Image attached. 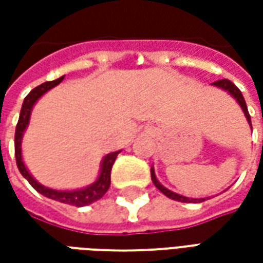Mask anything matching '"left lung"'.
<instances>
[{"instance_id": "obj_1", "label": "left lung", "mask_w": 263, "mask_h": 263, "mask_svg": "<svg viewBox=\"0 0 263 263\" xmlns=\"http://www.w3.org/2000/svg\"><path fill=\"white\" fill-rule=\"evenodd\" d=\"M214 86L217 87H221V88H224V90H227V91L231 94L232 97L237 100L238 103H239V105H241V108L243 109V112H245V117H247V120L249 121V124H251V115H249L248 112V108H247V103H245V100H243V96L242 92H241V90L238 88L232 81L227 80V79H222V80H217L213 83ZM151 177H152V182H154V184L156 186V187L159 189L162 193L165 194L166 197L172 198V200H176V201H180V203H201V201H204L205 198H187V197H183V196H179V194L173 193V192H171V190H167L166 187H163L162 184H160L159 182H158V179H156V176H155V172L154 169H151Z\"/></svg>"}]
</instances>
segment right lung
Returning a JSON list of instances; mask_svg holds the SVG:
<instances>
[{
	"instance_id": "1",
	"label": "right lung",
	"mask_w": 263,
	"mask_h": 263,
	"mask_svg": "<svg viewBox=\"0 0 263 263\" xmlns=\"http://www.w3.org/2000/svg\"><path fill=\"white\" fill-rule=\"evenodd\" d=\"M65 77H60L58 80L53 81H46L41 86L35 87L24 100L22 104V108H21L20 120L16 124V129H15V159H16V166L20 169L21 175L25 177L26 180L29 182L32 187L35 189L36 192H39L43 196L60 201V203L70 204V205H76V207H83V205H88V204L97 201L100 198L103 197L104 194L107 193V190L109 189L111 184V169L114 165L117 156L120 154L118 152H112V154L107 155L103 160V165H101V173L98 176L97 182H94L91 186H88L86 189H81V190H74V192H59V190H52L39 184V183L29 175V172L24 165L22 162V156H21V139H22V134L25 131L26 125L29 122V117H31V111L33 104L36 103V100L39 97H42L45 92L50 90L52 87L58 86L60 81L63 80Z\"/></svg>"
}]
</instances>
